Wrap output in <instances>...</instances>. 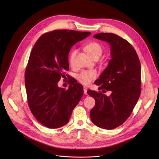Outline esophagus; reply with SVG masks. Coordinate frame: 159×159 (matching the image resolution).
<instances>
[{
    "label": "esophagus",
    "mask_w": 159,
    "mask_h": 159,
    "mask_svg": "<svg viewBox=\"0 0 159 159\" xmlns=\"http://www.w3.org/2000/svg\"><path fill=\"white\" fill-rule=\"evenodd\" d=\"M87 88L85 87H84V94H85V95L87 94Z\"/></svg>",
    "instance_id": "1"
}]
</instances>
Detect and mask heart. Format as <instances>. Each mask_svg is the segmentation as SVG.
I'll return each instance as SVG.
<instances>
[{"label": "heart", "instance_id": "b5f03b06", "mask_svg": "<svg viewBox=\"0 0 159 159\" xmlns=\"http://www.w3.org/2000/svg\"><path fill=\"white\" fill-rule=\"evenodd\" d=\"M85 50L87 53L93 58L97 56H101L102 52V48L101 44L96 42H91L85 46ZM77 53V50H73L69 57V62L72 66L75 65V60ZM98 76V72L94 70H84L77 75L78 80L84 85H88L92 82Z\"/></svg>", "mask_w": 159, "mask_h": 159}]
</instances>
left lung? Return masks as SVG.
I'll return each instance as SVG.
<instances>
[{
	"label": "left lung",
	"mask_w": 159,
	"mask_h": 159,
	"mask_svg": "<svg viewBox=\"0 0 159 159\" xmlns=\"http://www.w3.org/2000/svg\"><path fill=\"white\" fill-rule=\"evenodd\" d=\"M94 38L107 42L111 57L107 66L94 84L102 92L87 90L95 99L90 111L93 123L99 128L112 129L121 125L130 116L141 93V65L138 55L126 39L113 33H101Z\"/></svg>",
	"instance_id": "8db88e82"
}]
</instances>
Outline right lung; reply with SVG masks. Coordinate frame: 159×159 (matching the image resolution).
<instances>
[{
	"instance_id": "add662e5",
	"label": "right lung",
	"mask_w": 159,
	"mask_h": 159,
	"mask_svg": "<svg viewBox=\"0 0 159 159\" xmlns=\"http://www.w3.org/2000/svg\"><path fill=\"white\" fill-rule=\"evenodd\" d=\"M90 34L58 30L43 34L35 43L25 72V87L30 109L43 126L54 129L66 125L82 97L81 84L71 83L65 90L57 83L69 70L72 47Z\"/></svg>"
}]
</instances>
